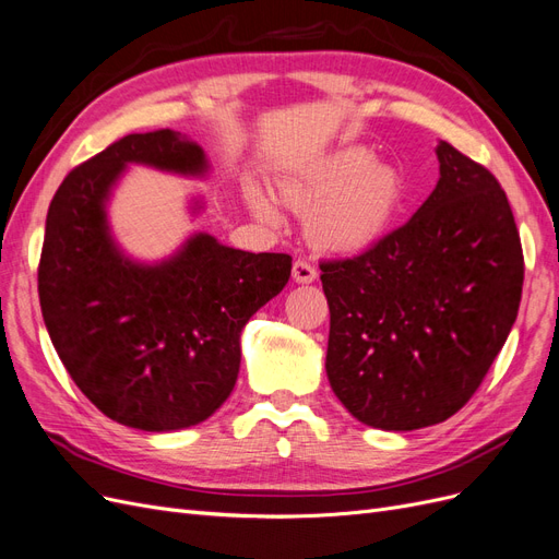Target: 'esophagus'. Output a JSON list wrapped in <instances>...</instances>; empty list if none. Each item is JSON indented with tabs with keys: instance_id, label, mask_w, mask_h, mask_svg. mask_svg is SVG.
Returning <instances> with one entry per match:
<instances>
[{
	"instance_id": "1",
	"label": "esophagus",
	"mask_w": 559,
	"mask_h": 559,
	"mask_svg": "<svg viewBox=\"0 0 559 559\" xmlns=\"http://www.w3.org/2000/svg\"><path fill=\"white\" fill-rule=\"evenodd\" d=\"M316 278H318V272H316V269H313L309 262L297 260V262L293 264V281H295V283H313Z\"/></svg>"
}]
</instances>
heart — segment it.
Segmentation results:
<instances>
[{"instance_id": "1", "label": "heart", "mask_w": 559, "mask_h": 559, "mask_svg": "<svg viewBox=\"0 0 559 559\" xmlns=\"http://www.w3.org/2000/svg\"><path fill=\"white\" fill-rule=\"evenodd\" d=\"M278 200L306 213V234L316 248L353 255L390 231L404 206L406 183L373 151L346 146L283 176ZM246 202L260 221L281 225L278 206L258 186H246Z\"/></svg>"}]
</instances>
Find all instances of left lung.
<instances>
[{
  "instance_id": "1",
  "label": "left lung",
  "mask_w": 559,
  "mask_h": 559,
  "mask_svg": "<svg viewBox=\"0 0 559 559\" xmlns=\"http://www.w3.org/2000/svg\"><path fill=\"white\" fill-rule=\"evenodd\" d=\"M439 183L365 253L320 264L325 369L350 416L385 431L448 420L472 400L518 318L525 278L507 192L445 141Z\"/></svg>"
}]
</instances>
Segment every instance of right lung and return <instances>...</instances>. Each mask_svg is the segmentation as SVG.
Listing matches in <instances>:
<instances>
[{"label": "right lung", "instance_id": "1", "mask_svg": "<svg viewBox=\"0 0 559 559\" xmlns=\"http://www.w3.org/2000/svg\"><path fill=\"white\" fill-rule=\"evenodd\" d=\"M128 165L204 178L181 132L128 134L71 171L52 197L39 262L46 330L64 369L104 416L143 431L204 423L229 397L241 330L290 278L285 253H246L197 231L174 255L136 262L106 204ZM194 200L192 213H200Z\"/></svg>", "mask_w": 559, "mask_h": 559}]
</instances>
